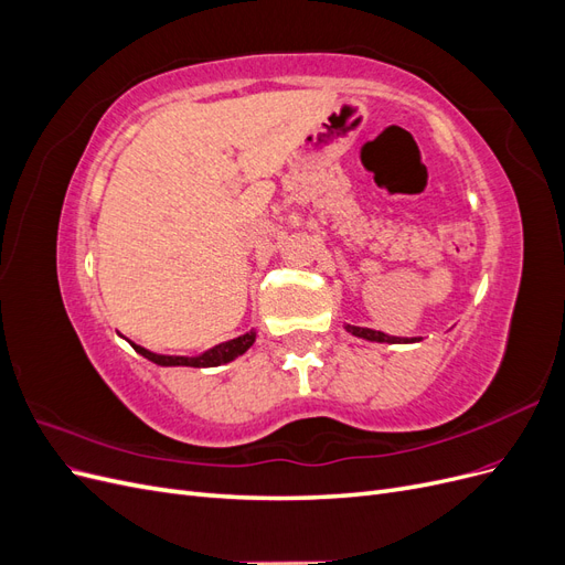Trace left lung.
<instances>
[{
  "label": "left lung",
  "mask_w": 565,
  "mask_h": 565,
  "mask_svg": "<svg viewBox=\"0 0 565 565\" xmlns=\"http://www.w3.org/2000/svg\"><path fill=\"white\" fill-rule=\"evenodd\" d=\"M344 330L351 332L358 339H367V341H377V344H415L419 337H391L380 330H370V328H358V324H344Z\"/></svg>",
  "instance_id": "obj_1"
}]
</instances>
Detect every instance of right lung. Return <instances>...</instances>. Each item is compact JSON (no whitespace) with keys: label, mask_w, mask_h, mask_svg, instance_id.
Instances as JSON below:
<instances>
[{"label":"right lung","mask_w":565,"mask_h":565,"mask_svg":"<svg viewBox=\"0 0 565 565\" xmlns=\"http://www.w3.org/2000/svg\"><path fill=\"white\" fill-rule=\"evenodd\" d=\"M254 339H256V330H249V332H245V334H241V337H235V339L221 341V344H216V347H212V349H207V351H202V353H198V355H164V353H152V351H148V349H143V347H139V344H131L129 339H127V341L134 347L136 353H141L143 358H148L150 363L162 365V367H177V365H185V367H216V365H224V363L235 361L237 355H243V353L254 344Z\"/></svg>","instance_id":"add662e5"}]
</instances>
